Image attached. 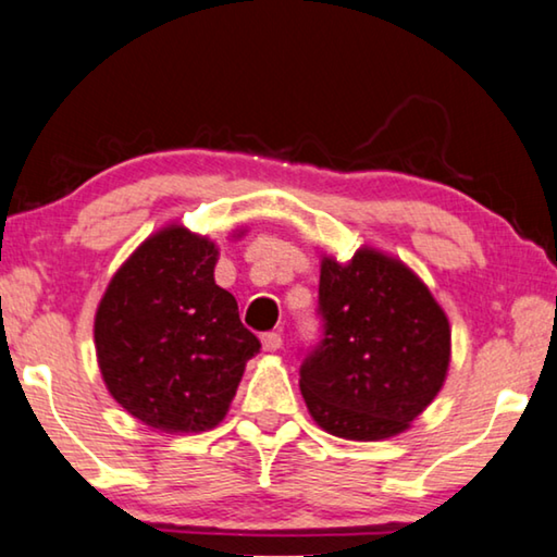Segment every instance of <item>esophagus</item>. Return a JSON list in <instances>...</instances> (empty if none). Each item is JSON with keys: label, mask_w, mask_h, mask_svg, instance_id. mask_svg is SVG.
<instances>
[{"label": "esophagus", "mask_w": 557, "mask_h": 557, "mask_svg": "<svg viewBox=\"0 0 557 557\" xmlns=\"http://www.w3.org/2000/svg\"><path fill=\"white\" fill-rule=\"evenodd\" d=\"M261 346L267 354H273V350H278L281 346H284V338H281V333H263Z\"/></svg>", "instance_id": "esophagus-1"}]
</instances>
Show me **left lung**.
Segmentation results:
<instances>
[{
    "label": "left lung",
    "instance_id": "left-lung-1",
    "mask_svg": "<svg viewBox=\"0 0 557 557\" xmlns=\"http://www.w3.org/2000/svg\"><path fill=\"white\" fill-rule=\"evenodd\" d=\"M319 313L298 381L308 413L346 441L404 433L446 383V311L404 261L361 246L346 263L321 256Z\"/></svg>",
    "mask_w": 557,
    "mask_h": 557
}]
</instances>
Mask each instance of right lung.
Instances as JSON below:
<instances>
[{"instance_id": "add662e5", "label": "right lung", "mask_w": 557, "mask_h": 557, "mask_svg": "<svg viewBox=\"0 0 557 557\" xmlns=\"http://www.w3.org/2000/svg\"><path fill=\"white\" fill-rule=\"evenodd\" d=\"M246 228H236L242 238ZM219 249L182 224L151 234L111 276L94 346L111 398L161 433H201L228 413L259 338L216 286Z\"/></svg>"}]
</instances>
